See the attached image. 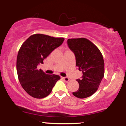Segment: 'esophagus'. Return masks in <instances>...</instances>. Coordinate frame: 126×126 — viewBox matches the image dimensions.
I'll return each instance as SVG.
<instances>
[{
  "instance_id": "esophagus-1",
  "label": "esophagus",
  "mask_w": 126,
  "mask_h": 126,
  "mask_svg": "<svg viewBox=\"0 0 126 126\" xmlns=\"http://www.w3.org/2000/svg\"><path fill=\"white\" fill-rule=\"evenodd\" d=\"M63 78V79H64V80L65 82H68L69 80V78H67V77H64Z\"/></svg>"
}]
</instances>
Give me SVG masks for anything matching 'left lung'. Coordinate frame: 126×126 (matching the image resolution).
I'll return each instance as SVG.
<instances>
[{
	"mask_svg": "<svg viewBox=\"0 0 126 126\" xmlns=\"http://www.w3.org/2000/svg\"><path fill=\"white\" fill-rule=\"evenodd\" d=\"M68 47L73 52L76 64L82 72L78 79L79 88L73 95L79 98H85L97 91L104 76V62L98 47L85 38L68 39Z\"/></svg>",
	"mask_w": 126,
	"mask_h": 126,
	"instance_id": "1",
	"label": "left lung"
}]
</instances>
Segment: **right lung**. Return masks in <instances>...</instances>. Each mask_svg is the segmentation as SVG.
<instances>
[{
  "mask_svg": "<svg viewBox=\"0 0 126 126\" xmlns=\"http://www.w3.org/2000/svg\"><path fill=\"white\" fill-rule=\"evenodd\" d=\"M64 38H55L36 34L31 35L22 44L16 59V70L22 87L35 98H43L51 93L60 77L47 75L37 66L55 48L61 46Z\"/></svg>",
  "mask_w": 126,
  "mask_h": 126,
  "instance_id": "add662e5",
  "label": "right lung"
}]
</instances>
